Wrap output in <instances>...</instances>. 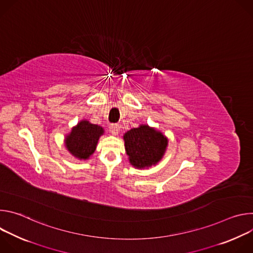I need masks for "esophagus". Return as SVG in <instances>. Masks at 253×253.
Wrapping results in <instances>:
<instances>
[{"label":"esophagus","mask_w":253,"mask_h":253,"mask_svg":"<svg viewBox=\"0 0 253 253\" xmlns=\"http://www.w3.org/2000/svg\"><path fill=\"white\" fill-rule=\"evenodd\" d=\"M109 131H110L113 135H117V134L119 133V131H120V126H119L118 124L112 123V124L109 125Z\"/></svg>","instance_id":"esophagus-1"}]
</instances>
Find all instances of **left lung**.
I'll return each instance as SVG.
<instances>
[{"mask_svg": "<svg viewBox=\"0 0 253 253\" xmlns=\"http://www.w3.org/2000/svg\"><path fill=\"white\" fill-rule=\"evenodd\" d=\"M125 149L130 163L137 168L156 164L163 156L168 140L147 125L129 130L124 135Z\"/></svg>", "mask_w": 253, "mask_h": 253, "instance_id": "left-lung-1", "label": "left lung"}]
</instances>
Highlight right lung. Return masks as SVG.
I'll return each mask as SVG.
<instances>
[{
	"instance_id": "right-lung-1",
	"label": "right lung",
	"mask_w": 253,
	"mask_h": 253,
	"mask_svg": "<svg viewBox=\"0 0 253 253\" xmlns=\"http://www.w3.org/2000/svg\"><path fill=\"white\" fill-rule=\"evenodd\" d=\"M104 133L102 127L81 121L66 138V147L79 159H88L95 151L99 137Z\"/></svg>"
}]
</instances>
